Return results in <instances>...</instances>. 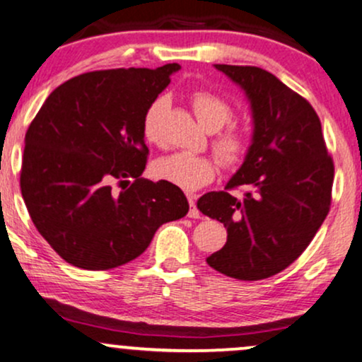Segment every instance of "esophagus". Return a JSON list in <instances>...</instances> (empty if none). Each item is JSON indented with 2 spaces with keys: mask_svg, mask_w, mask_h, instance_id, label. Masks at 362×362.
<instances>
[{
  "mask_svg": "<svg viewBox=\"0 0 362 362\" xmlns=\"http://www.w3.org/2000/svg\"><path fill=\"white\" fill-rule=\"evenodd\" d=\"M189 204H190L189 218H192V219H199V218H201V213H199L197 206H195V195L189 194Z\"/></svg>",
  "mask_w": 362,
  "mask_h": 362,
  "instance_id": "esophagus-1",
  "label": "esophagus"
}]
</instances>
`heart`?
<instances>
[{"mask_svg": "<svg viewBox=\"0 0 362 362\" xmlns=\"http://www.w3.org/2000/svg\"><path fill=\"white\" fill-rule=\"evenodd\" d=\"M195 117L201 126L209 132L223 129L233 119L235 110L224 98L207 90H197L190 98ZM168 98L158 97L151 102L143 115V138L149 144L163 143V120L168 112ZM213 149L221 163L233 167L242 163L248 153V136L236 127H228L216 134L213 139ZM153 175L160 180L170 182L172 185L184 190L201 189L209 184L216 175V161L209 156L190 155V153H172L161 156L153 163Z\"/></svg>", "mask_w": 362, "mask_h": 362, "instance_id": "heart-1", "label": "heart"}]
</instances>
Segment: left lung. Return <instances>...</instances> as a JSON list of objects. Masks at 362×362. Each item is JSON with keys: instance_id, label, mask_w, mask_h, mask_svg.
<instances>
[{"instance_id": "left-lung-1", "label": "left lung", "mask_w": 362, "mask_h": 362, "mask_svg": "<svg viewBox=\"0 0 362 362\" xmlns=\"http://www.w3.org/2000/svg\"><path fill=\"white\" fill-rule=\"evenodd\" d=\"M250 102L252 144L224 190L207 192L197 209L228 231L207 257L218 272L259 281L284 271L305 252L330 209L334 161L317 112L279 78L255 66L214 64ZM245 186L236 199L227 192Z\"/></svg>"}]
</instances>
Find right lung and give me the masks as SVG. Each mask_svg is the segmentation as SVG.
Segmentation results:
<instances>
[{
    "instance_id": "1",
    "label": "right lung",
    "mask_w": 362,
    "mask_h": 362,
    "mask_svg": "<svg viewBox=\"0 0 362 362\" xmlns=\"http://www.w3.org/2000/svg\"><path fill=\"white\" fill-rule=\"evenodd\" d=\"M178 69L172 62L80 74L57 86L32 120L20 189L39 233L74 267L127 264L161 224L189 213L177 185L141 177L143 115ZM114 183L132 185L119 191Z\"/></svg>"
}]
</instances>
